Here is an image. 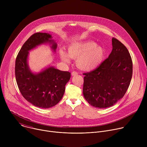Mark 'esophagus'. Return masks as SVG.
Here are the masks:
<instances>
[{
	"label": "esophagus",
	"instance_id": "1",
	"mask_svg": "<svg viewBox=\"0 0 147 147\" xmlns=\"http://www.w3.org/2000/svg\"><path fill=\"white\" fill-rule=\"evenodd\" d=\"M77 74H78V73H77V72H76V71H73V72H72V73H71V75H72L73 76H76V75H77Z\"/></svg>",
	"mask_w": 147,
	"mask_h": 147
}]
</instances>
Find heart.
<instances>
[{
    "label": "heart",
    "instance_id": "obj_1",
    "mask_svg": "<svg viewBox=\"0 0 147 147\" xmlns=\"http://www.w3.org/2000/svg\"><path fill=\"white\" fill-rule=\"evenodd\" d=\"M102 47L93 42L71 44L68 47V53L63 49L59 51L61 59L65 62L70 61V57L77 59V66L81 70L91 71L98 67L104 57Z\"/></svg>",
    "mask_w": 147,
    "mask_h": 147
}]
</instances>
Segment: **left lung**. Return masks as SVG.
Wrapping results in <instances>:
<instances>
[{
	"label": "left lung",
	"mask_w": 147,
	"mask_h": 147,
	"mask_svg": "<svg viewBox=\"0 0 147 147\" xmlns=\"http://www.w3.org/2000/svg\"><path fill=\"white\" fill-rule=\"evenodd\" d=\"M112 51L94 70L84 73L83 95L95 108L111 107L126 92L133 74V63L126 48L113 38Z\"/></svg>",
	"instance_id": "8db88e82"
}]
</instances>
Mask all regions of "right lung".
Returning <instances> with one entry per match:
<instances>
[{"label":"right lung","mask_w":147,"mask_h":147,"mask_svg":"<svg viewBox=\"0 0 147 147\" xmlns=\"http://www.w3.org/2000/svg\"><path fill=\"white\" fill-rule=\"evenodd\" d=\"M48 33L37 32L31 35L24 44L16 57L15 75L17 86L23 97L33 105L43 109L54 107L61 100L65 86L71 74L49 66L39 73H33L28 64L29 51L37 47L49 43L56 52L57 44Z\"/></svg>","instance_id":"1"}]
</instances>
